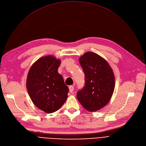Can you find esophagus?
Segmentation results:
<instances>
[{"label":"esophagus","instance_id":"obj_1","mask_svg":"<svg viewBox=\"0 0 146 146\" xmlns=\"http://www.w3.org/2000/svg\"><path fill=\"white\" fill-rule=\"evenodd\" d=\"M74 86H69V92H70L71 93L73 92L74 91Z\"/></svg>","mask_w":146,"mask_h":146}]
</instances>
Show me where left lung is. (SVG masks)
<instances>
[{
  "label": "left lung",
  "mask_w": 146,
  "mask_h": 146,
  "mask_svg": "<svg viewBox=\"0 0 146 146\" xmlns=\"http://www.w3.org/2000/svg\"><path fill=\"white\" fill-rule=\"evenodd\" d=\"M79 62L86 83L77 98L86 110L96 112L105 107L113 95L115 86L113 69L106 59L92 52L82 55Z\"/></svg>",
  "instance_id": "obj_1"
}]
</instances>
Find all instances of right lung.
Listing matches in <instances>:
<instances>
[{"instance_id": "add662e5", "label": "right lung", "mask_w": 146, "mask_h": 146, "mask_svg": "<svg viewBox=\"0 0 146 146\" xmlns=\"http://www.w3.org/2000/svg\"><path fill=\"white\" fill-rule=\"evenodd\" d=\"M60 63V59L46 55L34 62L27 74L26 87L31 101L47 113L59 110L68 98L69 88L58 71Z\"/></svg>"}]
</instances>
